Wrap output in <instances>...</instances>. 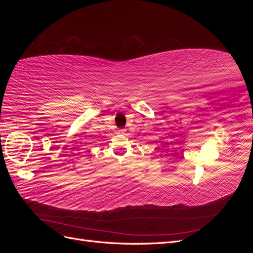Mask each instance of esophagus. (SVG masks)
I'll return each mask as SVG.
<instances>
[{
    "label": "esophagus",
    "instance_id": "1",
    "mask_svg": "<svg viewBox=\"0 0 253 253\" xmlns=\"http://www.w3.org/2000/svg\"><path fill=\"white\" fill-rule=\"evenodd\" d=\"M117 133L118 134H125L126 133V129L125 128H119L118 131H117Z\"/></svg>",
    "mask_w": 253,
    "mask_h": 253
}]
</instances>
